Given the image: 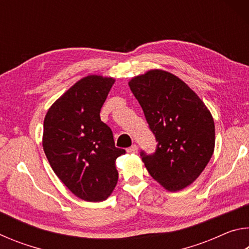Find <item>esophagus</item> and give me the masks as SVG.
Segmentation results:
<instances>
[{
  "label": "esophagus",
  "mask_w": 249,
  "mask_h": 249,
  "mask_svg": "<svg viewBox=\"0 0 249 249\" xmlns=\"http://www.w3.org/2000/svg\"><path fill=\"white\" fill-rule=\"evenodd\" d=\"M128 153H132V154H137L138 153V147L136 145H133L130 148H128Z\"/></svg>",
  "instance_id": "34e87169"
}]
</instances>
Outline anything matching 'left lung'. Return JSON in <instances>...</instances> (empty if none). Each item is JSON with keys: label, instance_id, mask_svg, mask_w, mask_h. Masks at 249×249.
I'll return each mask as SVG.
<instances>
[{"label": "left lung", "instance_id": "8db88e82", "mask_svg": "<svg viewBox=\"0 0 249 249\" xmlns=\"http://www.w3.org/2000/svg\"><path fill=\"white\" fill-rule=\"evenodd\" d=\"M158 142L154 155L142 151L149 175L170 192L199 178L215 147L210 109L187 83L161 69H150L128 81Z\"/></svg>", "mask_w": 249, "mask_h": 249}]
</instances>
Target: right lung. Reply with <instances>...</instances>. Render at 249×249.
Masks as SVG:
<instances>
[{
    "label": "right lung",
    "instance_id": "obj_1",
    "mask_svg": "<svg viewBox=\"0 0 249 249\" xmlns=\"http://www.w3.org/2000/svg\"><path fill=\"white\" fill-rule=\"evenodd\" d=\"M114 82L100 74L80 79L54 101L44 120L43 148L50 166L75 196L88 202L112 195L119 180L116 158L125 154L100 119Z\"/></svg>",
    "mask_w": 249,
    "mask_h": 249
}]
</instances>
